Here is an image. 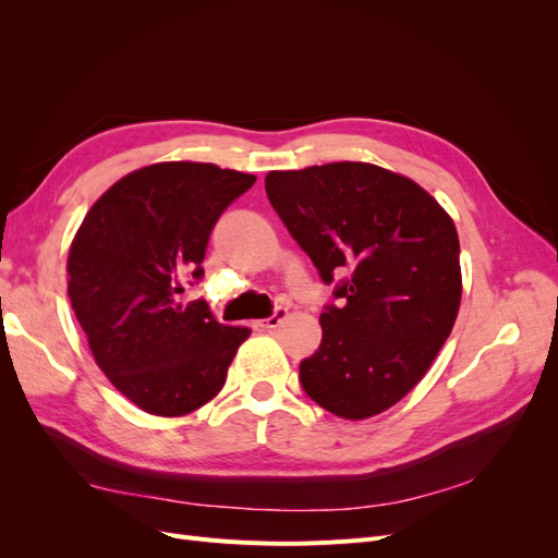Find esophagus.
<instances>
[{
	"instance_id": "obj_1",
	"label": "esophagus",
	"mask_w": 558,
	"mask_h": 558,
	"mask_svg": "<svg viewBox=\"0 0 558 558\" xmlns=\"http://www.w3.org/2000/svg\"><path fill=\"white\" fill-rule=\"evenodd\" d=\"M286 316H289V310H286V307H281V305H277L275 307V312L272 314H269L265 320H260V328H277L279 324H281V320L286 318Z\"/></svg>"
}]
</instances>
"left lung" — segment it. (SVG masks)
<instances>
[{
    "instance_id": "left-lung-1",
    "label": "left lung",
    "mask_w": 558,
    "mask_h": 558,
    "mask_svg": "<svg viewBox=\"0 0 558 558\" xmlns=\"http://www.w3.org/2000/svg\"><path fill=\"white\" fill-rule=\"evenodd\" d=\"M265 193L318 277L335 281L302 388L342 418L388 410L426 375L459 314L453 221L412 179L367 162L269 172Z\"/></svg>"
}]
</instances>
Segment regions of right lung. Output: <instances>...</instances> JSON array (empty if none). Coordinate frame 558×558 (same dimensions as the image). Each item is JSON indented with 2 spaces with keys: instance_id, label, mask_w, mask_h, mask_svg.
I'll list each match as a JSON object with an SVG mask.
<instances>
[{
  "instance_id": "1",
  "label": "right lung",
  "mask_w": 558,
  "mask_h": 558,
  "mask_svg": "<svg viewBox=\"0 0 558 558\" xmlns=\"http://www.w3.org/2000/svg\"><path fill=\"white\" fill-rule=\"evenodd\" d=\"M256 177L211 162H158L116 181L70 248V300L97 365L137 408L195 412L221 391L248 328L218 324L205 300L179 305L221 214Z\"/></svg>"
}]
</instances>
